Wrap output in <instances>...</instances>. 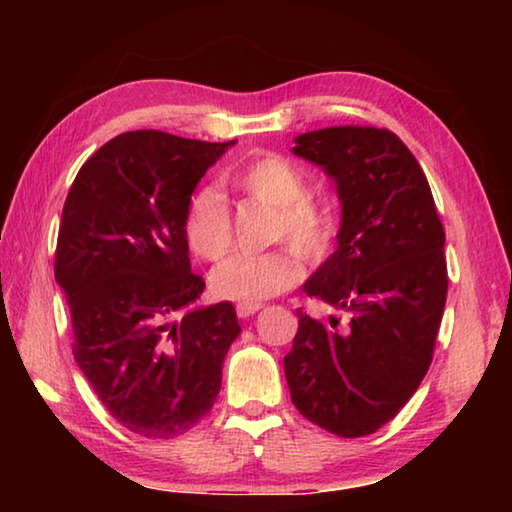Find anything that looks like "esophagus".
Instances as JSON below:
<instances>
[{
    "mask_svg": "<svg viewBox=\"0 0 512 512\" xmlns=\"http://www.w3.org/2000/svg\"><path fill=\"white\" fill-rule=\"evenodd\" d=\"M259 309H262V302H239V305H237V316L239 318H248V316L257 314Z\"/></svg>",
    "mask_w": 512,
    "mask_h": 512,
    "instance_id": "esophagus-1",
    "label": "esophagus"
}]
</instances>
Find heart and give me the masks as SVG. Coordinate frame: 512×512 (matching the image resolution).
I'll list each match as a JSON object with an SVG mask.
<instances>
[{
	"label": "heart",
	"mask_w": 512,
	"mask_h": 512,
	"mask_svg": "<svg viewBox=\"0 0 512 512\" xmlns=\"http://www.w3.org/2000/svg\"><path fill=\"white\" fill-rule=\"evenodd\" d=\"M232 183L255 201L273 207L268 241H287L296 253L316 262L332 248L336 235L334 212L309 194V180L300 167L282 155H262L232 173ZM189 248L207 262L228 253L232 225L228 205L214 187H201L189 196L185 210ZM302 268L287 250L259 255H235L212 273L216 296L239 302H259L291 289Z\"/></svg>",
	"instance_id": "1"
}]
</instances>
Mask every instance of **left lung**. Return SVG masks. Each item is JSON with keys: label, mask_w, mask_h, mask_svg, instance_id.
<instances>
[{"label": "left lung", "mask_w": 512, "mask_h": 512, "mask_svg": "<svg viewBox=\"0 0 512 512\" xmlns=\"http://www.w3.org/2000/svg\"><path fill=\"white\" fill-rule=\"evenodd\" d=\"M293 153L336 183V250L305 293L343 318L298 309L284 375L300 415L361 438L400 413L431 366L447 300L445 228L418 160L386 128H320L298 135Z\"/></svg>", "instance_id": "obj_1"}]
</instances>
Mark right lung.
Listing matches in <instances>:
<instances>
[{"mask_svg":"<svg viewBox=\"0 0 512 512\" xmlns=\"http://www.w3.org/2000/svg\"><path fill=\"white\" fill-rule=\"evenodd\" d=\"M232 144L117 135L67 194L54 268L74 359L112 418L137 436L167 440L196 427L241 332L230 302L189 309L205 282L192 273L185 237L189 196Z\"/></svg>","mask_w":512,"mask_h":512,"instance_id":"right-lung-1","label":"right lung"}]
</instances>
